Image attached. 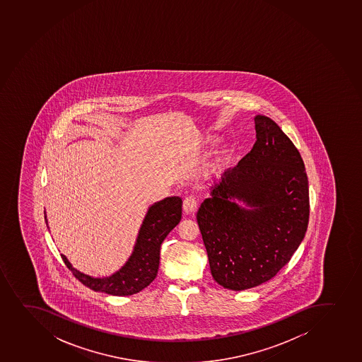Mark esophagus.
Listing matches in <instances>:
<instances>
[{"label":"esophagus","instance_id":"34e87169","mask_svg":"<svg viewBox=\"0 0 362 362\" xmlns=\"http://www.w3.org/2000/svg\"><path fill=\"white\" fill-rule=\"evenodd\" d=\"M197 209V202L194 197H187L183 202V211L187 215H192Z\"/></svg>","mask_w":362,"mask_h":362}]
</instances>
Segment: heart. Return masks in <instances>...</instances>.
<instances>
[{"instance_id":"heart-1","label":"heart","mask_w":362,"mask_h":362,"mask_svg":"<svg viewBox=\"0 0 362 362\" xmlns=\"http://www.w3.org/2000/svg\"><path fill=\"white\" fill-rule=\"evenodd\" d=\"M216 141H218V137L211 135V136L206 137V142L208 144H214ZM232 153H233V149L230 144H222L221 147H218L209 163L210 175H216L218 172H221L222 168H225L227 163L230 161Z\"/></svg>"}]
</instances>
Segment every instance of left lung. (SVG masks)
I'll list each match as a JSON object with an SVG mask.
<instances>
[{
    "label": "left lung",
    "instance_id": "8db88e82",
    "mask_svg": "<svg viewBox=\"0 0 362 362\" xmlns=\"http://www.w3.org/2000/svg\"><path fill=\"white\" fill-rule=\"evenodd\" d=\"M257 141L210 187L197 222L220 286L245 291L291 261L308 230V180L299 151L269 117L255 116Z\"/></svg>",
    "mask_w": 362,
    "mask_h": 362
}]
</instances>
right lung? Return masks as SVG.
Masks as SVG:
<instances>
[{
  "mask_svg": "<svg viewBox=\"0 0 362 362\" xmlns=\"http://www.w3.org/2000/svg\"><path fill=\"white\" fill-rule=\"evenodd\" d=\"M183 201L166 197L153 203L144 215L132 255L119 270L106 277H94L75 269L64 255L66 268L86 287L110 296H127L141 292L152 284L159 269L160 246L182 218ZM45 221L47 223V214ZM49 227V226H47Z\"/></svg>",
  "mask_w": 362,
  "mask_h": 362,
  "instance_id": "obj_1",
  "label": "right lung"
}]
</instances>
